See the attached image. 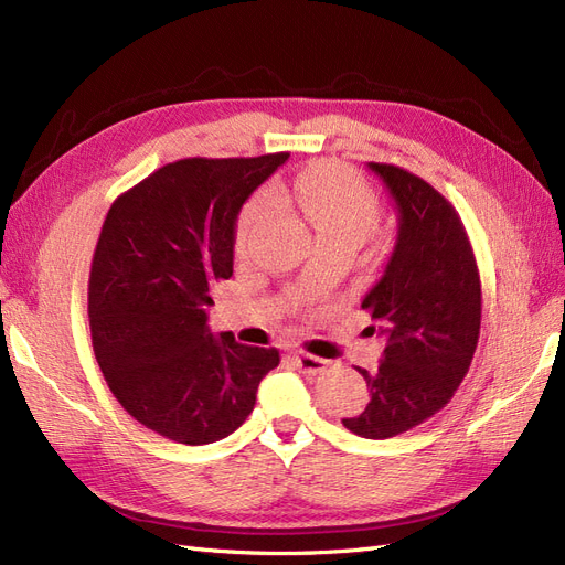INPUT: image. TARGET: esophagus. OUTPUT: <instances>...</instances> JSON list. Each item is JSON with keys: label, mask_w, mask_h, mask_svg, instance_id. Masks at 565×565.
<instances>
[{"label": "esophagus", "mask_w": 565, "mask_h": 565, "mask_svg": "<svg viewBox=\"0 0 565 565\" xmlns=\"http://www.w3.org/2000/svg\"><path fill=\"white\" fill-rule=\"evenodd\" d=\"M292 355H295L297 367H299L303 374H320V372L328 370V365H330L328 361H324V358L311 355V353H306V351H295Z\"/></svg>", "instance_id": "1"}]
</instances>
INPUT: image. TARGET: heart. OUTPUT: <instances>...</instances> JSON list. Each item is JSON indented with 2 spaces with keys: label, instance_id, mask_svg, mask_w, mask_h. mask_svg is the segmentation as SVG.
Here are the masks:
<instances>
[{
  "label": "heart",
  "instance_id": "heart-1",
  "mask_svg": "<svg viewBox=\"0 0 565 565\" xmlns=\"http://www.w3.org/2000/svg\"><path fill=\"white\" fill-rule=\"evenodd\" d=\"M278 195L311 221L320 241L324 237H351L365 243L377 231L382 221V202L377 193L358 177L351 167L324 162L306 169L289 185H282ZM270 212V198L256 193L245 202L235 218L233 249L237 256H247L254 233Z\"/></svg>",
  "mask_w": 565,
  "mask_h": 565
}]
</instances>
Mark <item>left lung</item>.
<instances>
[{
	"label": "left lung",
	"instance_id": "8db88e82",
	"mask_svg": "<svg viewBox=\"0 0 565 565\" xmlns=\"http://www.w3.org/2000/svg\"><path fill=\"white\" fill-rule=\"evenodd\" d=\"M398 210V241L363 309L386 339L361 415L341 419L363 438H393L446 407L481 334V276L452 202L396 164L370 162ZM374 334V324L367 328Z\"/></svg>",
	"mask_w": 565,
	"mask_h": 565
}]
</instances>
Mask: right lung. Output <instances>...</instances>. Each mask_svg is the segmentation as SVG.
<instances>
[{"instance_id": "1", "label": "right lung", "mask_w": 565, "mask_h": 565, "mask_svg": "<svg viewBox=\"0 0 565 565\" xmlns=\"http://www.w3.org/2000/svg\"><path fill=\"white\" fill-rule=\"evenodd\" d=\"M287 156L169 162L108 210L89 273L94 353L119 405L169 440L233 434L280 363L273 347L216 339L207 306L233 276L237 212Z\"/></svg>"}]
</instances>
